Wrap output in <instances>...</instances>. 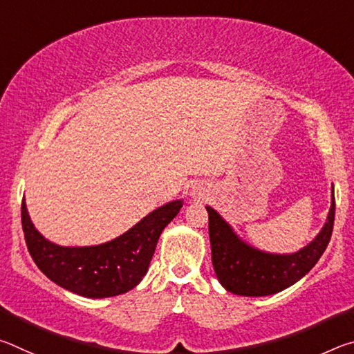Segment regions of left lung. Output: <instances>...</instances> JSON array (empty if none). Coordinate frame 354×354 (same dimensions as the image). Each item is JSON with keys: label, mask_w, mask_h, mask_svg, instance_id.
Masks as SVG:
<instances>
[{"label": "left lung", "mask_w": 354, "mask_h": 354, "mask_svg": "<svg viewBox=\"0 0 354 354\" xmlns=\"http://www.w3.org/2000/svg\"><path fill=\"white\" fill-rule=\"evenodd\" d=\"M206 209L212 266L221 286L237 295L263 297L295 284L325 253L333 234L335 201L333 190L331 209L320 234L293 254H268L248 247L212 207Z\"/></svg>", "instance_id": "1"}]
</instances>
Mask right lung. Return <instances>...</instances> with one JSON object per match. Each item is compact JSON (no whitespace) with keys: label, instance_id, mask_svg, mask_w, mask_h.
I'll return each mask as SVG.
<instances>
[{"label":"right lung","instance_id":"add662e5","mask_svg":"<svg viewBox=\"0 0 354 354\" xmlns=\"http://www.w3.org/2000/svg\"><path fill=\"white\" fill-rule=\"evenodd\" d=\"M183 201L156 209L128 232L97 247H59L40 234L21 203V226L29 254L53 283L88 298L115 297L133 289L148 272L158 239Z\"/></svg>","mask_w":354,"mask_h":354}]
</instances>
